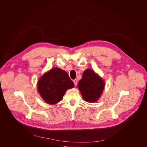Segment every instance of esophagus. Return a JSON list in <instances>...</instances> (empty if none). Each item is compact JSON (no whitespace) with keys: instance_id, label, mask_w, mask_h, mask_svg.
I'll list each match as a JSON object with an SVG mask.
<instances>
[{"instance_id":"esophagus-1","label":"esophagus","mask_w":147,"mask_h":147,"mask_svg":"<svg viewBox=\"0 0 147 147\" xmlns=\"http://www.w3.org/2000/svg\"><path fill=\"white\" fill-rule=\"evenodd\" d=\"M73 82H74V86H76L77 85V79H75L73 80Z\"/></svg>"}]
</instances>
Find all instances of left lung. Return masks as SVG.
Returning a JSON list of instances; mask_svg holds the SVG:
<instances>
[{
	"mask_svg": "<svg viewBox=\"0 0 147 147\" xmlns=\"http://www.w3.org/2000/svg\"><path fill=\"white\" fill-rule=\"evenodd\" d=\"M105 87V82L95 71L86 69L78 83V88L86 101L95 102L100 98Z\"/></svg>",
	"mask_w": 147,
	"mask_h": 147,
	"instance_id": "obj_1",
	"label": "left lung"
}]
</instances>
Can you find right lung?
<instances>
[{"label": "right lung", "mask_w": 147, "mask_h": 147, "mask_svg": "<svg viewBox=\"0 0 147 147\" xmlns=\"http://www.w3.org/2000/svg\"><path fill=\"white\" fill-rule=\"evenodd\" d=\"M74 86L66 71L55 67L39 79L37 88L46 103L53 105L61 100L67 90L73 88Z\"/></svg>", "instance_id": "obj_1"}]
</instances>
